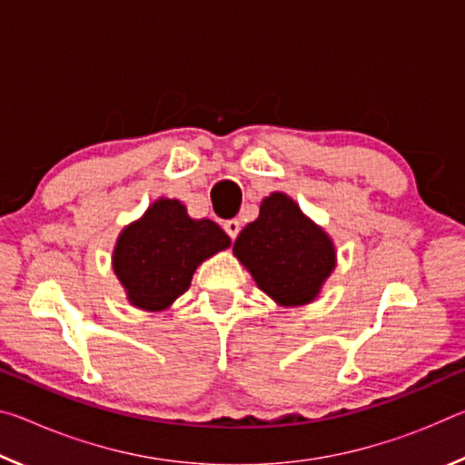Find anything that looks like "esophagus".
<instances>
[{"instance_id":"1","label":"esophagus","mask_w":465,"mask_h":465,"mask_svg":"<svg viewBox=\"0 0 465 465\" xmlns=\"http://www.w3.org/2000/svg\"><path fill=\"white\" fill-rule=\"evenodd\" d=\"M223 230L227 232V235H230L232 240H235V238H238L240 230H242V225H240L238 219H230V222L223 223Z\"/></svg>"}]
</instances>
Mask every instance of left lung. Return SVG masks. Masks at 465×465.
Here are the masks:
<instances>
[{
  "label": "left lung",
  "instance_id": "obj_1",
  "mask_svg": "<svg viewBox=\"0 0 465 465\" xmlns=\"http://www.w3.org/2000/svg\"><path fill=\"white\" fill-rule=\"evenodd\" d=\"M233 256L281 308L312 303L336 266L332 238L285 193L264 196L258 219L235 240Z\"/></svg>",
  "mask_w": 465,
  "mask_h": 465
}]
</instances>
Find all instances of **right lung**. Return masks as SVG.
Listing matches in <instances>:
<instances>
[{
	"mask_svg": "<svg viewBox=\"0 0 465 465\" xmlns=\"http://www.w3.org/2000/svg\"><path fill=\"white\" fill-rule=\"evenodd\" d=\"M230 246V235L215 222L193 219L178 199L160 196L123 227L113 271L133 308L163 312L191 287L196 266Z\"/></svg>",
	"mask_w": 465,
	"mask_h": 465,
	"instance_id": "add662e5",
	"label": "right lung"
}]
</instances>
